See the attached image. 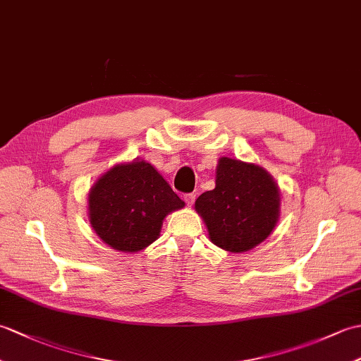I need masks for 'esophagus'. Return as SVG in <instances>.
Instances as JSON below:
<instances>
[{
    "mask_svg": "<svg viewBox=\"0 0 361 361\" xmlns=\"http://www.w3.org/2000/svg\"><path fill=\"white\" fill-rule=\"evenodd\" d=\"M185 202L188 206H192L195 202V194H186L185 195Z\"/></svg>",
    "mask_w": 361,
    "mask_h": 361,
    "instance_id": "esophagus-1",
    "label": "esophagus"
}]
</instances>
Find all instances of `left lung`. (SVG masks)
Here are the masks:
<instances>
[{"mask_svg": "<svg viewBox=\"0 0 361 361\" xmlns=\"http://www.w3.org/2000/svg\"><path fill=\"white\" fill-rule=\"evenodd\" d=\"M209 239L229 252L250 251L278 225L281 190L264 167L221 157L216 167V188L195 200Z\"/></svg>", "mask_w": 361, "mask_h": 361, "instance_id": "1", "label": "left lung"}]
</instances>
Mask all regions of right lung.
I'll use <instances>...</instances> for the list:
<instances>
[{
    "label": "right lung",
    "mask_w": 361,
    "mask_h": 361,
    "mask_svg": "<svg viewBox=\"0 0 361 361\" xmlns=\"http://www.w3.org/2000/svg\"><path fill=\"white\" fill-rule=\"evenodd\" d=\"M88 220L99 239L122 252L155 242L166 216L185 208L169 183L145 159L119 163L104 172L88 192Z\"/></svg>",
    "instance_id": "right-lung-1"
}]
</instances>
